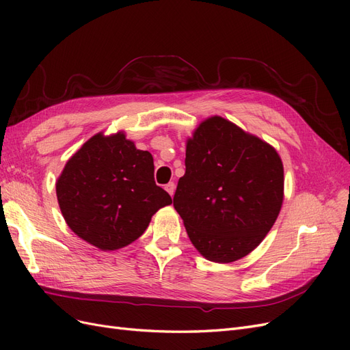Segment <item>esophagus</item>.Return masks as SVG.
<instances>
[{"label": "esophagus", "mask_w": 350, "mask_h": 350, "mask_svg": "<svg viewBox=\"0 0 350 350\" xmlns=\"http://www.w3.org/2000/svg\"><path fill=\"white\" fill-rule=\"evenodd\" d=\"M165 189L166 191L171 194V196H174V193H175V184L174 183H167L166 185H165Z\"/></svg>", "instance_id": "1"}]
</instances>
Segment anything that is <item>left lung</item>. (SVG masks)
Wrapping results in <instances>:
<instances>
[{"instance_id": "1", "label": "left lung", "mask_w": 350, "mask_h": 350, "mask_svg": "<svg viewBox=\"0 0 350 350\" xmlns=\"http://www.w3.org/2000/svg\"><path fill=\"white\" fill-rule=\"evenodd\" d=\"M282 201L283 165L271 146L220 116L200 124L174 207L207 260L245 257L269 234Z\"/></svg>"}]
</instances>
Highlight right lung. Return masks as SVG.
<instances>
[{
	"label": "right lung",
	"mask_w": 350,
	"mask_h": 350,
	"mask_svg": "<svg viewBox=\"0 0 350 350\" xmlns=\"http://www.w3.org/2000/svg\"><path fill=\"white\" fill-rule=\"evenodd\" d=\"M153 172L152 154L135 149L124 134L92 137L67 162L57 183L67 225L100 250L129 245L159 208L172 203L156 185Z\"/></svg>",
	"instance_id": "obj_1"
}]
</instances>
